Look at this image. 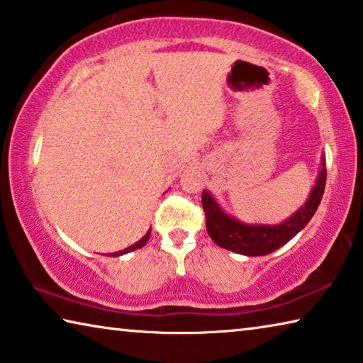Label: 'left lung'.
Segmentation results:
<instances>
[{
  "instance_id": "8db88e82",
  "label": "left lung",
  "mask_w": 363,
  "mask_h": 363,
  "mask_svg": "<svg viewBox=\"0 0 363 363\" xmlns=\"http://www.w3.org/2000/svg\"><path fill=\"white\" fill-rule=\"evenodd\" d=\"M326 167L322 159V170L317 177L315 186L306 204L294 212L288 220L278 225H249L225 213L209 191H203V207L206 212V228L217 246L242 255H265L286 245L311 222L318 209L325 191Z\"/></svg>"
}]
</instances>
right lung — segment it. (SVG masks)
<instances>
[{
	"instance_id": "1",
	"label": "right lung",
	"mask_w": 363,
	"mask_h": 363,
	"mask_svg": "<svg viewBox=\"0 0 363 363\" xmlns=\"http://www.w3.org/2000/svg\"><path fill=\"white\" fill-rule=\"evenodd\" d=\"M150 236H151V230H147V233L141 238L140 241H136L135 245H132V246H128L127 249H123V251H118V252H112L111 255L112 257H117V255H123V254H127V252H132V251H135V249H140V247H143L147 242V240H150Z\"/></svg>"
}]
</instances>
